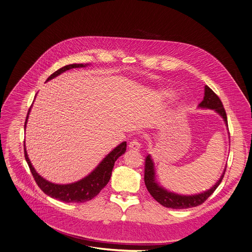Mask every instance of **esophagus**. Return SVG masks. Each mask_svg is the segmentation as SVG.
<instances>
[{
  "label": "esophagus",
  "mask_w": 252,
  "mask_h": 252,
  "mask_svg": "<svg viewBox=\"0 0 252 252\" xmlns=\"http://www.w3.org/2000/svg\"><path fill=\"white\" fill-rule=\"evenodd\" d=\"M128 148L130 150H134V151H138L140 149V142L138 139L133 138L129 143H128Z\"/></svg>",
  "instance_id": "34e87169"
}]
</instances>
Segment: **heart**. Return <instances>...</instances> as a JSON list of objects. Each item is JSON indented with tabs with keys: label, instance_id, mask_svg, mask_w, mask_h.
<instances>
[{
	"label": "heart",
	"instance_id": "obj_1",
	"mask_svg": "<svg viewBox=\"0 0 252 252\" xmlns=\"http://www.w3.org/2000/svg\"><path fill=\"white\" fill-rule=\"evenodd\" d=\"M164 94H165V96H166V97H168L169 99H172V98L174 97V94H173L172 92H168V91H166V92H164Z\"/></svg>",
	"mask_w": 252,
	"mask_h": 252
}]
</instances>
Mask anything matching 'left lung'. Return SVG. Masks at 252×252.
<instances>
[{
	"label": "left lung",
	"instance_id": "obj_1",
	"mask_svg": "<svg viewBox=\"0 0 252 252\" xmlns=\"http://www.w3.org/2000/svg\"><path fill=\"white\" fill-rule=\"evenodd\" d=\"M198 107H201V109L214 110L224 120L226 126H228L226 113L220 98L207 86H205L204 88V96L202 101L198 104ZM145 165H146L145 166V184L151 195L164 207L174 208V209L190 208L203 203L220 185L226 169L224 168L223 173L219 179V182L206 191H203L198 194H193V195H181V194H176L166 190L156 182L155 165H154V161L152 159L151 155H149L146 158Z\"/></svg>",
	"mask_w": 252,
	"mask_h": 252
}]
</instances>
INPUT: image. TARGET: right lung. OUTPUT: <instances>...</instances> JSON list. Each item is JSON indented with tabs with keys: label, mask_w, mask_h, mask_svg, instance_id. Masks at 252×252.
<instances>
[{
	"label": "right lung",
	"mask_w": 252,
	"mask_h": 252,
	"mask_svg": "<svg viewBox=\"0 0 252 252\" xmlns=\"http://www.w3.org/2000/svg\"><path fill=\"white\" fill-rule=\"evenodd\" d=\"M89 63H73V64H67L57 71L53 75H51L47 81H50L57 76L61 75L63 71L74 68V67H83L87 66ZM31 110V109H30ZM26 119L25 123V127L26 124L28 121L29 113ZM25 147V146H24ZM25 150V158L28 162V165L30 167V170L34 178L35 183H37L38 187L49 196L59 199L63 202H86L91 199H93L94 196H96L99 191L107 185V183L110 182V178L112 175V171L115 165L116 160L126 153V142L124 141L121 145H119L114 151H112L109 155H107L101 162L94 168V171H92L88 176L84 177L81 181L74 183V184H69V185H56L51 182H48L47 179L42 177L37 171L34 170L32 167L26 149Z\"/></svg>",
	"instance_id": "1"
}]
</instances>
